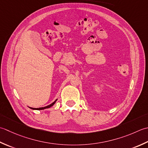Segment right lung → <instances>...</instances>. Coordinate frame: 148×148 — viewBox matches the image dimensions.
Instances as JSON below:
<instances>
[{
    "mask_svg": "<svg viewBox=\"0 0 148 148\" xmlns=\"http://www.w3.org/2000/svg\"><path fill=\"white\" fill-rule=\"evenodd\" d=\"M57 100V99H56V101H54L52 103H51L50 105H47V106L44 107H40V108H32V107H30V108H31V109H33V110H43V109H45V108H49L51 107L52 106H53V105L55 104V103H56Z\"/></svg>",
    "mask_w": 148,
    "mask_h": 148,
    "instance_id": "1",
    "label": "right lung"
}]
</instances>
